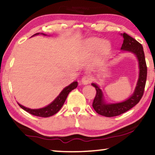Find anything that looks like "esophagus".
I'll list each match as a JSON object with an SVG mask.
<instances>
[{"label": "esophagus", "mask_w": 155, "mask_h": 155, "mask_svg": "<svg viewBox=\"0 0 155 155\" xmlns=\"http://www.w3.org/2000/svg\"><path fill=\"white\" fill-rule=\"evenodd\" d=\"M91 81H92V77H90V76H88V75L84 76V77L82 78V80H81L82 84H84V85L88 84Z\"/></svg>", "instance_id": "1"}]
</instances>
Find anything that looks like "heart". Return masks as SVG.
I'll return each instance as SVG.
<instances>
[{
    "label": "heart",
    "instance_id": "b5f03b06",
    "mask_svg": "<svg viewBox=\"0 0 155 155\" xmlns=\"http://www.w3.org/2000/svg\"><path fill=\"white\" fill-rule=\"evenodd\" d=\"M87 43H88V45L91 46V47L97 48L100 47V45L101 44V41L100 40H98V39H92V40H90L87 41ZM100 47L101 51L104 53L107 52L109 50V45H108V43L106 42V41L105 42L101 43Z\"/></svg>",
    "mask_w": 155,
    "mask_h": 155
}]
</instances>
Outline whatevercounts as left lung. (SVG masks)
<instances>
[{"instance_id":"obj_1","label":"left lung","mask_w":155,"mask_h":155,"mask_svg":"<svg viewBox=\"0 0 155 155\" xmlns=\"http://www.w3.org/2000/svg\"><path fill=\"white\" fill-rule=\"evenodd\" d=\"M121 35L124 38L121 49L131 52L137 55L139 64V77L132 95L126 101L115 104H106L101 89L97 84H92V86L96 89V95L92 102V107L98 114L105 117H114L121 115L137 105L143 95L146 84L147 65L143 46L125 33Z\"/></svg>"}]
</instances>
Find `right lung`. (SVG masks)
<instances>
[{
    "label": "right lung",
    "mask_w": 155,
    "mask_h": 155,
    "mask_svg": "<svg viewBox=\"0 0 155 155\" xmlns=\"http://www.w3.org/2000/svg\"><path fill=\"white\" fill-rule=\"evenodd\" d=\"M40 33H36L33 35V36L36 35H39ZM41 35H47L41 33ZM78 85V82L74 81L71 83L70 85H69L68 86L63 90L61 91V93L59 94V95L55 99L54 101H52L51 103L49 105H48L47 107L39 108V109H31V108H26L24 107V106L19 104L18 103V104L19 107L23 108V109L26 110L28 113L31 114L33 115H35V116H39V117H47L52 116V115H55L56 113H58L60 110V109L63 107L64 101H65L67 97H68V94L70 92L73 91L74 89H75L76 87H77Z\"/></svg>",
    "instance_id": "obj_1"
}]
</instances>
